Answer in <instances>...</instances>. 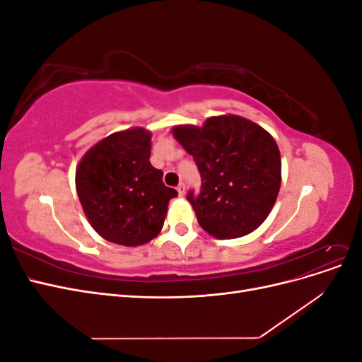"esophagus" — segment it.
Wrapping results in <instances>:
<instances>
[{
    "mask_svg": "<svg viewBox=\"0 0 362 362\" xmlns=\"http://www.w3.org/2000/svg\"><path fill=\"white\" fill-rule=\"evenodd\" d=\"M177 190H178V194H180L181 198H182V196L185 194V184H184V182H181V184L178 185V187H177Z\"/></svg>",
    "mask_w": 362,
    "mask_h": 362,
    "instance_id": "obj_1",
    "label": "esophagus"
}]
</instances>
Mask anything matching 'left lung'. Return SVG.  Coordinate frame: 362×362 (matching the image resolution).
Masks as SVG:
<instances>
[{
  "mask_svg": "<svg viewBox=\"0 0 362 362\" xmlns=\"http://www.w3.org/2000/svg\"><path fill=\"white\" fill-rule=\"evenodd\" d=\"M173 137L198 164L201 193L187 194L204 231L238 238L266 221L281 187V154L275 139L252 120L223 115L202 127L177 125Z\"/></svg>",
  "mask_w": 362,
  "mask_h": 362,
  "instance_id": "1",
  "label": "left lung"
}]
</instances>
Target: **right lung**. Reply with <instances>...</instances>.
Instances as JSON below:
<instances>
[{
    "label": "right lung",
    "instance_id": "right-lung-1",
    "mask_svg": "<svg viewBox=\"0 0 362 362\" xmlns=\"http://www.w3.org/2000/svg\"><path fill=\"white\" fill-rule=\"evenodd\" d=\"M151 131L136 127L98 141L80 160L75 187L95 231L128 247L156 238L164 225L169 201L178 194L163 184L152 166Z\"/></svg>",
    "mask_w": 362,
    "mask_h": 362
}]
</instances>
